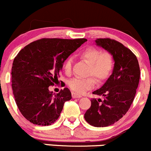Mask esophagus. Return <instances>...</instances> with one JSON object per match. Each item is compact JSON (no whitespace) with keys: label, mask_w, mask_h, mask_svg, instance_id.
I'll list each match as a JSON object with an SVG mask.
<instances>
[{"label":"esophagus","mask_w":151,"mask_h":151,"mask_svg":"<svg viewBox=\"0 0 151 151\" xmlns=\"http://www.w3.org/2000/svg\"><path fill=\"white\" fill-rule=\"evenodd\" d=\"M72 97L73 98H79L81 97V95H78V94L76 93V92H72Z\"/></svg>","instance_id":"34e87169"}]
</instances>
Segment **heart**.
<instances>
[{"label":"heart","mask_w":151,"mask_h":151,"mask_svg":"<svg viewBox=\"0 0 151 151\" xmlns=\"http://www.w3.org/2000/svg\"><path fill=\"white\" fill-rule=\"evenodd\" d=\"M79 56L89 64L87 75L94 76L99 81L105 80L112 71L114 59L109 52L102 51L97 47H89L82 50ZM72 58H67L63 63V69L65 73L70 75L72 72ZM92 76L86 78H73L69 81L68 85L75 92L78 94L84 93L92 89L96 83L95 78Z\"/></svg>","instance_id":"1"}]
</instances>
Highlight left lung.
<instances>
[{
  "mask_svg": "<svg viewBox=\"0 0 151 151\" xmlns=\"http://www.w3.org/2000/svg\"><path fill=\"white\" fill-rule=\"evenodd\" d=\"M95 42L111 53L115 63L104 86L92 92L104 100L91 99L84 118L91 126L106 127L118 121L130 109L138 87L140 70L137 56L122 43L110 38L97 39Z\"/></svg>",
  "mask_w": 151,
  "mask_h": 151,
  "instance_id": "left-lung-1",
  "label": "left lung"
}]
</instances>
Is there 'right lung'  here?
I'll return each mask as SVG.
<instances>
[{
	"mask_svg": "<svg viewBox=\"0 0 151 151\" xmlns=\"http://www.w3.org/2000/svg\"><path fill=\"white\" fill-rule=\"evenodd\" d=\"M86 41L42 38L17 53L12 68V86L16 104L27 120L38 126H50L57 120L64 104L72 98L71 92L65 87L53 95L48 87L59 82L65 59Z\"/></svg>",
	"mask_w": 151,
	"mask_h": 151,
	"instance_id": "right-lung-1",
	"label": "right lung"
}]
</instances>
